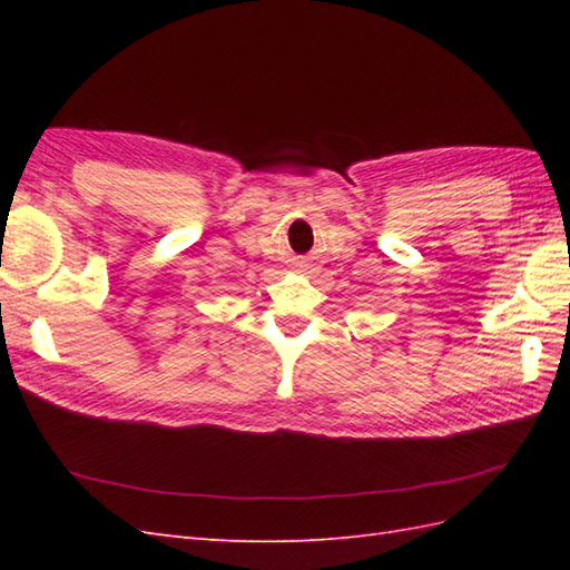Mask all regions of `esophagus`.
<instances>
[{"instance_id": "34e87169", "label": "esophagus", "mask_w": 570, "mask_h": 570, "mask_svg": "<svg viewBox=\"0 0 570 570\" xmlns=\"http://www.w3.org/2000/svg\"><path fill=\"white\" fill-rule=\"evenodd\" d=\"M294 266H296V272H308V269H311L308 259H296V262H294Z\"/></svg>"}]
</instances>
